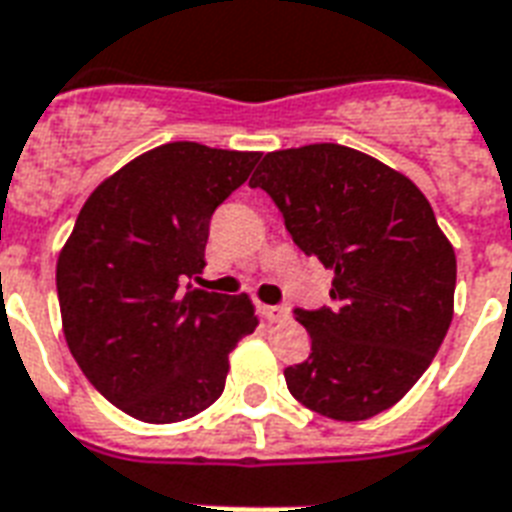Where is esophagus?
I'll use <instances>...</instances> for the list:
<instances>
[{"label":"esophagus","mask_w":512,"mask_h":512,"mask_svg":"<svg viewBox=\"0 0 512 512\" xmlns=\"http://www.w3.org/2000/svg\"><path fill=\"white\" fill-rule=\"evenodd\" d=\"M259 315L261 318H267L270 324H280V321H286L288 310L283 305H259Z\"/></svg>","instance_id":"obj_1"}]
</instances>
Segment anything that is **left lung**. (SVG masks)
I'll list each match as a JSON object with an SVG mask.
<instances>
[{
	"label": "left lung",
	"mask_w": 512,
	"mask_h": 512,
	"mask_svg": "<svg viewBox=\"0 0 512 512\" xmlns=\"http://www.w3.org/2000/svg\"><path fill=\"white\" fill-rule=\"evenodd\" d=\"M291 240L332 270L329 307H294L310 356L286 367L302 405L364 421L397 405L453 318L456 256L413 180L334 142L267 153L251 178Z\"/></svg>",
	"instance_id": "8db88e82"
}]
</instances>
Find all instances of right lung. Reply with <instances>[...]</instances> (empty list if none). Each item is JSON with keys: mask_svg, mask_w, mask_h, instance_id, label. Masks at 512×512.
Wrapping results in <instances>:
<instances>
[{"mask_svg": "<svg viewBox=\"0 0 512 512\" xmlns=\"http://www.w3.org/2000/svg\"><path fill=\"white\" fill-rule=\"evenodd\" d=\"M261 153L167 142L96 186L56 264L64 337L91 386L132 418L175 424L224 394L251 299L191 286L210 218Z\"/></svg>", "mask_w": 512, "mask_h": 512, "instance_id": "obj_1", "label": "right lung"}]
</instances>
